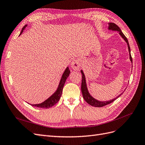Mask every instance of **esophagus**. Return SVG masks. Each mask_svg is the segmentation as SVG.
Segmentation results:
<instances>
[{
  "label": "esophagus",
  "mask_w": 145,
  "mask_h": 145,
  "mask_svg": "<svg viewBox=\"0 0 145 145\" xmlns=\"http://www.w3.org/2000/svg\"><path fill=\"white\" fill-rule=\"evenodd\" d=\"M80 62L78 60H74L71 63V67L74 70H78L80 68Z\"/></svg>",
  "instance_id": "esophagus-1"
}]
</instances>
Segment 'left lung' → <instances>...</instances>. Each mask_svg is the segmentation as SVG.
<instances>
[{
    "instance_id": "left-lung-1",
    "label": "left lung",
    "mask_w": 145,
    "mask_h": 145,
    "mask_svg": "<svg viewBox=\"0 0 145 145\" xmlns=\"http://www.w3.org/2000/svg\"><path fill=\"white\" fill-rule=\"evenodd\" d=\"M109 29H111L113 31H118L119 33L120 36L122 37V38L124 39L125 40V42L127 43V44H128V50H129V58L130 60L131 61V62L133 63V59H132V57H131V50H130V46L129 45V43H128V40L127 38L126 37V36L124 35V34L122 33V31H121L120 28L118 27V26L115 24L114 23H109V27H108ZM81 73H82V85H81V90H82V95H83V99H85V100L86 102L89 104L91 106H93L95 107H102L105 106V105H107L109 103H111L112 102H113L115 100H116L118 97H119L122 94H120L119 95H118L117 97L115 99H113L111 100H109V101H106V102H100V101H99L95 99L94 98H93L92 96L89 94L88 91L87 89V86H86V80H85V77L84 75V73L82 71V70H81Z\"/></svg>"
}]
</instances>
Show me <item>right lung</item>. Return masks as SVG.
<instances>
[{"label": "right lung", "mask_w": 145, "mask_h": 145, "mask_svg": "<svg viewBox=\"0 0 145 145\" xmlns=\"http://www.w3.org/2000/svg\"><path fill=\"white\" fill-rule=\"evenodd\" d=\"M27 25H25L24 27L22 28V29L21 31V33L20 35L23 33L24 29L25 27H27ZM19 35V36H20ZM70 74V71L68 68V67L64 71L63 75L61 78V80L59 83V85L57 88V89L55 92V93L52 94L50 97L48 98L47 100H46L45 102H42L40 104H36V105H31L33 106H36L37 108H49L52 106H53L57 103L59 102V100L60 99L61 95H62V91H63V88L65 85V83L66 82V80L68 78Z\"/></svg>", "instance_id": "1"}]
</instances>
